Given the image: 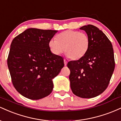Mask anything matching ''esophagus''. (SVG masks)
<instances>
[{"mask_svg":"<svg viewBox=\"0 0 121 121\" xmlns=\"http://www.w3.org/2000/svg\"><path fill=\"white\" fill-rule=\"evenodd\" d=\"M64 65H65V66H66V65H67V63H68L67 61H66L65 59H64Z\"/></svg>","mask_w":121,"mask_h":121,"instance_id":"esophagus-1","label":"esophagus"}]
</instances>
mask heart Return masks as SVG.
<instances>
[{
    "label": "heart",
    "instance_id": "b5f03b06",
    "mask_svg": "<svg viewBox=\"0 0 121 121\" xmlns=\"http://www.w3.org/2000/svg\"><path fill=\"white\" fill-rule=\"evenodd\" d=\"M89 46L88 36L73 30H65L57 36V40L52 39L48 43V47L53 55L59 56L64 50L66 56L73 60L83 57L88 51Z\"/></svg>",
    "mask_w": 121,
    "mask_h": 121
}]
</instances>
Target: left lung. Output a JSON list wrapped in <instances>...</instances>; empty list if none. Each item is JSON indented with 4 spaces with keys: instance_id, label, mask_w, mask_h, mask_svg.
<instances>
[{
    "instance_id": "8db88e82",
    "label": "left lung",
    "mask_w": 121,
    "mask_h": 121,
    "mask_svg": "<svg viewBox=\"0 0 121 121\" xmlns=\"http://www.w3.org/2000/svg\"><path fill=\"white\" fill-rule=\"evenodd\" d=\"M90 46L81 59L68 62L69 80L73 94L84 98L97 97L106 90L115 68L113 46L101 30L93 25L82 26Z\"/></svg>"
}]
</instances>
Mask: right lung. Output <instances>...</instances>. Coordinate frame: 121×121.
<instances>
[{
	"label": "right lung",
	"instance_id": "1",
	"mask_svg": "<svg viewBox=\"0 0 121 121\" xmlns=\"http://www.w3.org/2000/svg\"><path fill=\"white\" fill-rule=\"evenodd\" d=\"M57 32L30 28L12 40L8 67L12 84L23 96L37 100L52 91L53 79L64 66L63 58L53 55L48 47Z\"/></svg>",
	"mask_w": 121,
	"mask_h": 121
}]
</instances>
